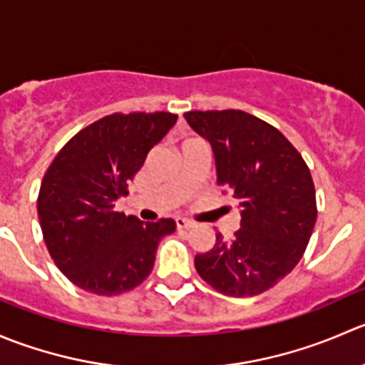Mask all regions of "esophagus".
Here are the masks:
<instances>
[{
	"mask_svg": "<svg viewBox=\"0 0 365 365\" xmlns=\"http://www.w3.org/2000/svg\"><path fill=\"white\" fill-rule=\"evenodd\" d=\"M175 225H178V229H190V227H193V222L187 218H181V216H178V218H175Z\"/></svg>",
	"mask_w": 365,
	"mask_h": 365,
	"instance_id": "1",
	"label": "esophagus"
}]
</instances>
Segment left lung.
<instances>
[{"mask_svg":"<svg viewBox=\"0 0 365 365\" xmlns=\"http://www.w3.org/2000/svg\"><path fill=\"white\" fill-rule=\"evenodd\" d=\"M184 118L211 145L216 182L240 204L241 229L195 255L198 275L227 297H255L300 262L317 218L304 158L268 122L241 110L187 111Z\"/></svg>","mask_w":365,"mask_h":365,"instance_id":"1","label":"left lung"}]
</instances>
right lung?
<instances>
[{
	"label": "right lung",
	"instance_id": "obj_1",
	"mask_svg": "<svg viewBox=\"0 0 365 365\" xmlns=\"http://www.w3.org/2000/svg\"><path fill=\"white\" fill-rule=\"evenodd\" d=\"M178 117L113 113L72 136L42 179L37 211L46 247L58 269L83 291L113 297L153 272L158 243L175 222H140L115 211L149 150Z\"/></svg>",
	"mask_w": 365,
	"mask_h": 365
}]
</instances>
